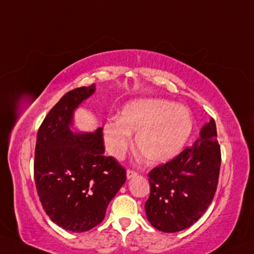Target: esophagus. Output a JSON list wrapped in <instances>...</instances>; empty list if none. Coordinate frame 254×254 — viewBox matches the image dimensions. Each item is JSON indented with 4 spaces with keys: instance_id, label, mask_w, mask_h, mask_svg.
Wrapping results in <instances>:
<instances>
[{
    "instance_id": "34e87169",
    "label": "esophagus",
    "mask_w": 254,
    "mask_h": 254,
    "mask_svg": "<svg viewBox=\"0 0 254 254\" xmlns=\"http://www.w3.org/2000/svg\"><path fill=\"white\" fill-rule=\"evenodd\" d=\"M135 176H137V172L132 171V170H128L127 171V179L128 180H130V179H132V177H135Z\"/></svg>"
}]
</instances>
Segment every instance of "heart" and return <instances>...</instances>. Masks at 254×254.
Wrapping results in <instances>:
<instances>
[{"label":"heart","instance_id":"1","mask_svg":"<svg viewBox=\"0 0 254 254\" xmlns=\"http://www.w3.org/2000/svg\"><path fill=\"white\" fill-rule=\"evenodd\" d=\"M192 130L193 118L186 107L147 98L128 102L122 117L107 120L102 132L114 157L120 159L126 155L132 146L131 132H135L137 149L145 162L162 164L181 153Z\"/></svg>","mask_w":254,"mask_h":254}]
</instances>
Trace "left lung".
Instances as JSON below:
<instances>
[{
    "label": "left lung",
    "instance_id": "1",
    "mask_svg": "<svg viewBox=\"0 0 254 254\" xmlns=\"http://www.w3.org/2000/svg\"><path fill=\"white\" fill-rule=\"evenodd\" d=\"M220 166L221 147L211 118L190 147L148 173L150 195L145 210L150 224L167 233L193 225L214 198Z\"/></svg>",
    "mask_w": 254,
    "mask_h": 254
}]
</instances>
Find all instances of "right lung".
Here are the masks:
<instances>
[{"instance_id":"add662e5","label":"right lung","mask_w":254,"mask_h":254,"mask_svg":"<svg viewBox=\"0 0 254 254\" xmlns=\"http://www.w3.org/2000/svg\"><path fill=\"white\" fill-rule=\"evenodd\" d=\"M96 86L66 92L40 126L34 152V181L43 210L71 232H84L104 220L109 202L126 182V170L104 156V132L70 129L73 110Z\"/></svg>"}]
</instances>
